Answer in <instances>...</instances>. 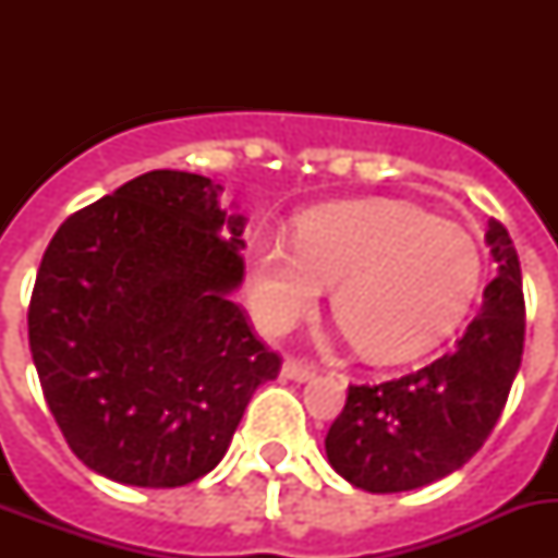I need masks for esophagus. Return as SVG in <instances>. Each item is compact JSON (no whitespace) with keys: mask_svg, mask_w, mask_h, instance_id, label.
I'll use <instances>...</instances> for the list:
<instances>
[{"mask_svg":"<svg viewBox=\"0 0 558 558\" xmlns=\"http://www.w3.org/2000/svg\"><path fill=\"white\" fill-rule=\"evenodd\" d=\"M282 377L293 379V383H307L315 377V366L307 363H299V360H284L282 363Z\"/></svg>","mask_w":558,"mask_h":558,"instance_id":"1","label":"esophagus"}]
</instances>
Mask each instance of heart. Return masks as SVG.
<instances>
[{
	"instance_id": "1",
	"label": "heart",
	"mask_w": 558,
	"mask_h": 558,
	"mask_svg": "<svg viewBox=\"0 0 558 558\" xmlns=\"http://www.w3.org/2000/svg\"><path fill=\"white\" fill-rule=\"evenodd\" d=\"M332 288V313L368 360L397 363L436 347L461 324L481 284V251L450 220L402 201L322 206L248 251V304L268 332H282Z\"/></svg>"
}]
</instances>
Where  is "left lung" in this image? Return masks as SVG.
Here are the masks:
<instances>
[{"label": "left lung", "instance_id": "8db88e82", "mask_svg": "<svg viewBox=\"0 0 558 558\" xmlns=\"http://www.w3.org/2000/svg\"><path fill=\"white\" fill-rule=\"evenodd\" d=\"M497 276L450 354L379 386H349L327 433V458L343 481L372 495L411 492L452 475L495 430L525 343L522 276L509 231L489 220Z\"/></svg>", "mask_w": 558, "mask_h": 558}]
</instances>
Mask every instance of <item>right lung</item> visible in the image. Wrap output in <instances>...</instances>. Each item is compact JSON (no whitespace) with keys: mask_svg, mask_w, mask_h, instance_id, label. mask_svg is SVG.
I'll return each mask as SVG.
<instances>
[{"mask_svg":"<svg viewBox=\"0 0 558 558\" xmlns=\"http://www.w3.org/2000/svg\"><path fill=\"white\" fill-rule=\"evenodd\" d=\"M223 186L153 170L75 211L29 299V352L66 445L97 475L175 489L220 463L282 360L231 302L243 215Z\"/></svg>","mask_w":558,"mask_h":558,"instance_id":"add662e5","label":"right lung"}]
</instances>
